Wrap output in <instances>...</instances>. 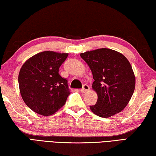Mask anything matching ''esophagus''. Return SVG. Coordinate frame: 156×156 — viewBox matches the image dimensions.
I'll return each mask as SVG.
<instances>
[{"mask_svg": "<svg viewBox=\"0 0 156 156\" xmlns=\"http://www.w3.org/2000/svg\"><path fill=\"white\" fill-rule=\"evenodd\" d=\"M89 89H90V87H89V86L87 85V84H84L83 88L81 89L80 91L82 92V93H85L86 91H87L89 90Z\"/></svg>", "mask_w": 156, "mask_h": 156, "instance_id": "obj_1", "label": "esophagus"}]
</instances>
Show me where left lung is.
I'll use <instances>...</instances> for the list:
<instances>
[{"mask_svg": "<svg viewBox=\"0 0 156 156\" xmlns=\"http://www.w3.org/2000/svg\"><path fill=\"white\" fill-rule=\"evenodd\" d=\"M93 74L96 104L90 106L95 114L109 118L120 112L133 94L136 78L126 58L114 50L102 48L80 54Z\"/></svg>", "mask_w": 156, "mask_h": 156, "instance_id": "left-lung-1", "label": "left lung"}]
</instances>
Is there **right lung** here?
I'll list each match as a JSON object with an SVG mask.
<instances>
[{
  "label": "right lung",
  "instance_id": "add662e5",
  "mask_svg": "<svg viewBox=\"0 0 156 156\" xmlns=\"http://www.w3.org/2000/svg\"><path fill=\"white\" fill-rule=\"evenodd\" d=\"M68 54L51 51L38 53L21 67L18 84L28 107L42 115H51L65 104L70 94L67 80L58 73Z\"/></svg>",
  "mask_w": 156,
  "mask_h": 156
}]
</instances>
